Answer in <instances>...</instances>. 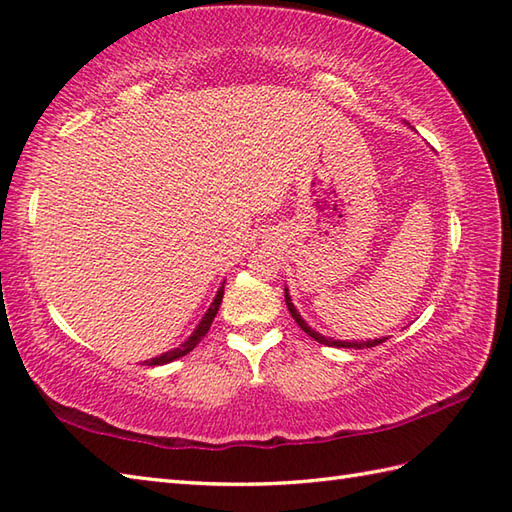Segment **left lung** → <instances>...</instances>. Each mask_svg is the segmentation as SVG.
<instances>
[{"label": "left lung", "mask_w": 512, "mask_h": 512, "mask_svg": "<svg viewBox=\"0 0 512 512\" xmlns=\"http://www.w3.org/2000/svg\"><path fill=\"white\" fill-rule=\"evenodd\" d=\"M286 306H288V310H290V314H292V319H295L297 323H299V328L306 332L308 336H312L314 341H319V343H323V345H332V347H358V350H361V347H374V345H380V343H385V339H374V341H365V343H358V341H354V343H347V341H334V339H328V336H321L319 332H314L310 325L301 319V314L297 312V308L292 306V301H290V297H288V290H286Z\"/></svg>", "instance_id": "obj_1"}]
</instances>
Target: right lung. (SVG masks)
Returning <instances> with one entry per match:
<instances>
[{"label": "right lung", "mask_w": 512, "mask_h": 512, "mask_svg": "<svg viewBox=\"0 0 512 512\" xmlns=\"http://www.w3.org/2000/svg\"><path fill=\"white\" fill-rule=\"evenodd\" d=\"M222 297H224V284H222V288L217 290V295H215V299H213V303H211V308H209V312L204 314V319L200 321V325H198V330H195L191 336H189V341L187 343H182L180 347H176V350H171V352H167V354H160V356H156V358H151V361H145L147 365H165V363H171V361H176V358H180V356H184V354H189L195 345H198L204 336H206V332L211 330V323H213V319H215V314H217V310H220V303H222Z\"/></svg>", "instance_id": "right-lung-1"}]
</instances>
